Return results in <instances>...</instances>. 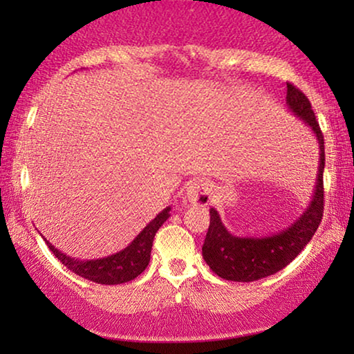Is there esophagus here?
<instances>
[{
	"label": "esophagus",
	"mask_w": 354,
	"mask_h": 354,
	"mask_svg": "<svg viewBox=\"0 0 354 354\" xmlns=\"http://www.w3.org/2000/svg\"><path fill=\"white\" fill-rule=\"evenodd\" d=\"M187 200L195 203V205L206 206L209 205L212 200V187L205 180H200V178H195L188 183L185 188Z\"/></svg>",
	"instance_id": "34e87169"
}]
</instances>
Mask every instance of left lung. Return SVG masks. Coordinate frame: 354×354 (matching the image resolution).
<instances>
[{
  "mask_svg": "<svg viewBox=\"0 0 354 354\" xmlns=\"http://www.w3.org/2000/svg\"><path fill=\"white\" fill-rule=\"evenodd\" d=\"M287 108L313 130L319 143V167L311 201L287 229L268 236H236L230 234L214 207L209 209V229L203 243V258L212 272L232 282H254L288 266L309 243L324 212V135L309 100L297 86L287 84Z\"/></svg>",
  "mask_w": 354,
  "mask_h": 354,
  "instance_id": "left-lung-1",
  "label": "left lung"
}]
</instances>
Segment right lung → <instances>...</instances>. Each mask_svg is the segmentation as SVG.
Here are the masks:
<instances>
[{"label": "right lung", "mask_w": 354, "mask_h": 354, "mask_svg": "<svg viewBox=\"0 0 354 354\" xmlns=\"http://www.w3.org/2000/svg\"><path fill=\"white\" fill-rule=\"evenodd\" d=\"M169 211L171 206L164 207L130 243L125 246L124 250L118 251V253L106 256V258L100 259H75L72 256H67L56 248L55 245L50 243L46 239L48 248L51 253L66 266L72 272L80 275L91 282L101 283V285H118L125 283L138 277L140 274L147 269L149 264V258H151V246L156 232L159 230L164 222L169 219Z\"/></svg>", "instance_id": "add662e5"}]
</instances>
